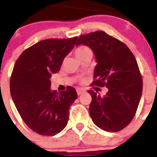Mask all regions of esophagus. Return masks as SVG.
I'll return each instance as SVG.
<instances>
[{"label":"esophagus","mask_w":157,"mask_h":157,"mask_svg":"<svg viewBox=\"0 0 157 157\" xmlns=\"http://www.w3.org/2000/svg\"><path fill=\"white\" fill-rule=\"evenodd\" d=\"M77 94H78V95H80V94H82L86 93V90L82 89H77Z\"/></svg>","instance_id":"esophagus-1"}]
</instances>
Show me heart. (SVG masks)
<instances>
[{"instance_id":"1","label":"heart","mask_w":157,"mask_h":157,"mask_svg":"<svg viewBox=\"0 0 157 157\" xmlns=\"http://www.w3.org/2000/svg\"><path fill=\"white\" fill-rule=\"evenodd\" d=\"M90 54H91V49L85 45H80V46H77L76 49L75 50V55L77 59H80L84 56L90 55Z\"/></svg>"}]
</instances>
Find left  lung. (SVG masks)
Returning a JSON list of instances; mask_svg holds the SVG:
<instances>
[{
    "label": "left lung",
    "mask_w": 157,
    "mask_h": 157,
    "mask_svg": "<svg viewBox=\"0 0 157 157\" xmlns=\"http://www.w3.org/2000/svg\"><path fill=\"white\" fill-rule=\"evenodd\" d=\"M89 46L97 64L91 86L108 88L101 97L89 90V113L97 127L109 132L122 130L132 121L142 92V79L134 55L126 45L103 31L80 35L76 45Z\"/></svg>",
    "instance_id": "left-lung-1"
}]
</instances>
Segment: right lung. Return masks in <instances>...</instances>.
<instances>
[{
  "label": "right lung",
  "mask_w": 157,
  "mask_h": 157,
  "mask_svg": "<svg viewBox=\"0 0 157 157\" xmlns=\"http://www.w3.org/2000/svg\"><path fill=\"white\" fill-rule=\"evenodd\" d=\"M77 37L46 39L26 48L16 60L10 77V93L19 114L34 132L54 136L63 130L69 108L77 98L75 88L52 91L50 77L58 72Z\"/></svg>",
  "instance_id": "obj_1"
}]
</instances>
